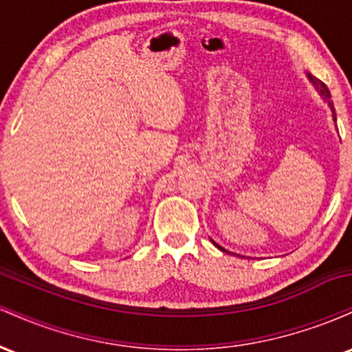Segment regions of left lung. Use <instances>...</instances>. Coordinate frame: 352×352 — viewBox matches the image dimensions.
<instances>
[{
    "instance_id": "1",
    "label": "left lung",
    "mask_w": 352,
    "mask_h": 352,
    "mask_svg": "<svg viewBox=\"0 0 352 352\" xmlns=\"http://www.w3.org/2000/svg\"><path fill=\"white\" fill-rule=\"evenodd\" d=\"M306 76H308V79H309V82L313 84L314 86V89H316V91L319 92V96H321L322 99H324V102L328 104V107H329V111H331V114H333V120L334 122H336V111H334V104H333V100H331V94H329V91H328V87H326V84H322L321 80H318L316 78H313V76L309 74V72H306ZM212 243L217 246L218 250H221V252H227V250L225 248H221L220 245H217L215 241L212 240ZM227 253H230V252H227Z\"/></svg>"
}]
</instances>
